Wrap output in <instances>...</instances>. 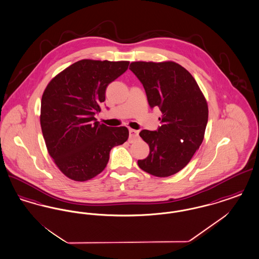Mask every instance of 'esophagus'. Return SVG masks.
<instances>
[{
	"label": "esophagus",
	"instance_id": "esophagus-1",
	"mask_svg": "<svg viewBox=\"0 0 259 259\" xmlns=\"http://www.w3.org/2000/svg\"><path fill=\"white\" fill-rule=\"evenodd\" d=\"M139 138V131L134 129H129V142L133 143Z\"/></svg>",
	"mask_w": 259,
	"mask_h": 259
}]
</instances>
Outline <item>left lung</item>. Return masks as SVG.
<instances>
[{
    "label": "left lung",
    "mask_w": 259,
    "mask_h": 259,
    "mask_svg": "<svg viewBox=\"0 0 259 259\" xmlns=\"http://www.w3.org/2000/svg\"><path fill=\"white\" fill-rule=\"evenodd\" d=\"M129 69L145 88L149 107H158L162 112L156 131L140 132L149 154L138 165L155 177L175 175L203 142L209 115L207 101L194 77L176 62H132Z\"/></svg>",
    "instance_id": "1"
}]
</instances>
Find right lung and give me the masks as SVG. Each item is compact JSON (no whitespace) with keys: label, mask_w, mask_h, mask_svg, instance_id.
I'll return each mask as SVG.
<instances>
[{"label":"right lung","mask_w":259,"mask_h":259,"mask_svg":"<svg viewBox=\"0 0 259 259\" xmlns=\"http://www.w3.org/2000/svg\"><path fill=\"white\" fill-rule=\"evenodd\" d=\"M129 62L83 59L54 76L41 97L40 126L50 156L75 182L102 172L111 148L125 143L126 127L100 124L95 113L106 100L107 87L126 72Z\"/></svg>","instance_id":"1"}]
</instances>
